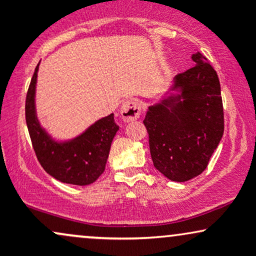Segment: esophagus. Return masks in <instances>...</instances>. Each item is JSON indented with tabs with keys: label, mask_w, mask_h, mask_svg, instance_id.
Segmentation results:
<instances>
[{
	"label": "esophagus",
	"mask_w": 256,
	"mask_h": 256,
	"mask_svg": "<svg viewBox=\"0 0 256 256\" xmlns=\"http://www.w3.org/2000/svg\"><path fill=\"white\" fill-rule=\"evenodd\" d=\"M120 116L124 122H128L132 120H136L140 116V104L137 100H126L122 102V110H120Z\"/></svg>",
	"instance_id": "34e87169"
}]
</instances>
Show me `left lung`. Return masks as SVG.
Segmentation results:
<instances>
[{"instance_id":"left-lung-1","label":"left lung","mask_w":256,"mask_h":256,"mask_svg":"<svg viewBox=\"0 0 256 256\" xmlns=\"http://www.w3.org/2000/svg\"><path fill=\"white\" fill-rule=\"evenodd\" d=\"M192 58L195 66L174 78L180 95L149 107L143 120L155 168L174 182L201 174L224 134L218 74L200 52Z\"/></svg>"}]
</instances>
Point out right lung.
Returning a JSON list of instances; mask_svg holds the SVG:
<instances>
[{
    "mask_svg": "<svg viewBox=\"0 0 256 256\" xmlns=\"http://www.w3.org/2000/svg\"><path fill=\"white\" fill-rule=\"evenodd\" d=\"M38 64L32 76L25 102L26 124L37 160L44 171L62 183H94L104 171L110 143L119 130L114 122V114L100 119L71 142H54L40 126L34 112Z\"/></svg>",
    "mask_w": 256,
    "mask_h": 256,
    "instance_id": "right-lung-1",
    "label": "right lung"
}]
</instances>
